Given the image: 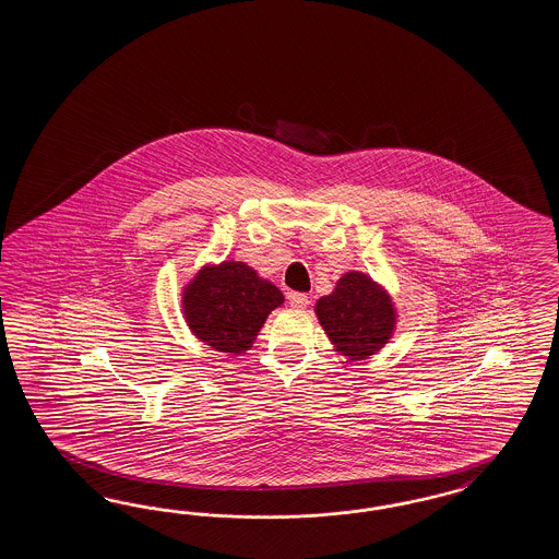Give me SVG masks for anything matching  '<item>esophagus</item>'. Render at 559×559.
Wrapping results in <instances>:
<instances>
[{
    "label": "esophagus",
    "instance_id": "esophagus-1",
    "mask_svg": "<svg viewBox=\"0 0 559 559\" xmlns=\"http://www.w3.org/2000/svg\"><path fill=\"white\" fill-rule=\"evenodd\" d=\"M288 301H290V307H295V309H307L309 307V297L305 293H290Z\"/></svg>",
    "mask_w": 559,
    "mask_h": 559
}]
</instances>
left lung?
I'll list each match as a JSON object with an SVG mask.
<instances>
[{
    "label": "left lung",
    "instance_id": "left-lung-1",
    "mask_svg": "<svg viewBox=\"0 0 559 559\" xmlns=\"http://www.w3.org/2000/svg\"><path fill=\"white\" fill-rule=\"evenodd\" d=\"M318 320L340 355L360 360L379 353L395 330L388 290L362 272H346L336 288L316 304Z\"/></svg>",
    "mask_w": 559,
    "mask_h": 559
}]
</instances>
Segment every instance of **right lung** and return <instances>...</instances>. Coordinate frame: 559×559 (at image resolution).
<instances>
[{"instance_id":"obj_1","label":"right lung","mask_w":559,"mask_h":559,"mask_svg":"<svg viewBox=\"0 0 559 559\" xmlns=\"http://www.w3.org/2000/svg\"><path fill=\"white\" fill-rule=\"evenodd\" d=\"M285 301L271 281L243 262L203 266L182 293V311L197 338L217 353L250 350L272 309Z\"/></svg>"}]
</instances>
